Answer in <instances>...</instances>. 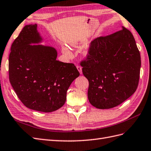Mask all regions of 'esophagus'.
<instances>
[{"instance_id":"1","label":"esophagus","mask_w":151,"mask_h":151,"mask_svg":"<svg viewBox=\"0 0 151 151\" xmlns=\"http://www.w3.org/2000/svg\"><path fill=\"white\" fill-rule=\"evenodd\" d=\"M76 68L78 70V71L80 72V74L82 75V67H81L80 65H76Z\"/></svg>"}]
</instances>
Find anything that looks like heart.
Instances as JSON below:
<instances>
[{
    "label": "heart",
    "instance_id": "1",
    "mask_svg": "<svg viewBox=\"0 0 151 151\" xmlns=\"http://www.w3.org/2000/svg\"><path fill=\"white\" fill-rule=\"evenodd\" d=\"M63 52L64 53H66V54H69V50L66 48H63Z\"/></svg>",
    "mask_w": 151,
    "mask_h": 151
}]
</instances>
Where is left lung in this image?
<instances>
[{
    "label": "left lung",
    "instance_id": "left-lung-1",
    "mask_svg": "<svg viewBox=\"0 0 151 151\" xmlns=\"http://www.w3.org/2000/svg\"><path fill=\"white\" fill-rule=\"evenodd\" d=\"M80 65L89 83L88 101L97 109L119 105L138 87L140 53L132 33L124 27L92 41Z\"/></svg>",
    "mask_w": 151,
    "mask_h": 151
}]
</instances>
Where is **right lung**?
<instances>
[{
  "label": "right lung",
  "mask_w": 151,
  "mask_h": 151,
  "mask_svg": "<svg viewBox=\"0 0 151 151\" xmlns=\"http://www.w3.org/2000/svg\"><path fill=\"white\" fill-rule=\"evenodd\" d=\"M37 25H25L11 47L9 78L22 103L30 109L52 112L63 106L68 88L80 73L74 64L57 60V50L38 43Z\"/></svg>",
  "instance_id": "add662e5"
}]
</instances>
